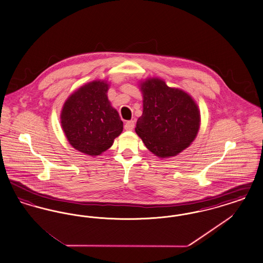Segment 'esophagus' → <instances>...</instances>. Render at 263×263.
<instances>
[{
	"mask_svg": "<svg viewBox=\"0 0 263 263\" xmlns=\"http://www.w3.org/2000/svg\"><path fill=\"white\" fill-rule=\"evenodd\" d=\"M134 126H135V121L133 120H130V121H127L124 125V129L126 131H132L134 129Z\"/></svg>",
	"mask_w": 263,
	"mask_h": 263,
	"instance_id": "obj_1",
	"label": "esophagus"
}]
</instances>
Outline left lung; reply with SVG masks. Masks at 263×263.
<instances>
[{
    "label": "left lung",
    "instance_id": "left-lung-1",
    "mask_svg": "<svg viewBox=\"0 0 263 263\" xmlns=\"http://www.w3.org/2000/svg\"><path fill=\"white\" fill-rule=\"evenodd\" d=\"M143 113L135 131L146 148L166 159L185 150L195 140L201 115L194 99L178 88L168 87L158 77L141 81Z\"/></svg>",
    "mask_w": 263,
    "mask_h": 263
}]
</instances>
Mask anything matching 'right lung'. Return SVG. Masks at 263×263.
<instances>
[{
	"label": "right lung",
	"mask_w": 263,
	"mask_h": 263,
	"mask_svg": "<svg viewBox=\"0 0 263 263\" xmlns=\"http://www.w3.org/2000/svg\"><path fill=\"white\" fill-rule=\"evenodd\" d=\"M108 88L104 80L85 84L68 97L60 114L70 145L91 157L109 149L123 131V122L107 98Z\"/></svg>",
	"instance_id": "add662e5"
}]
</instances>
